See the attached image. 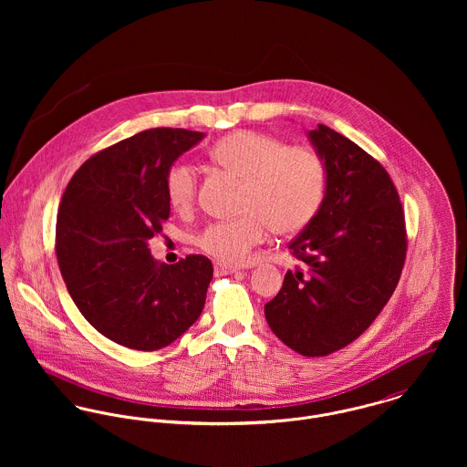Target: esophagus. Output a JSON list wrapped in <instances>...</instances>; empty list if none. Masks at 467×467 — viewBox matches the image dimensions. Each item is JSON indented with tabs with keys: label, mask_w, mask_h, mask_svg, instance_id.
<instances>
[{
	"label": "esophagus",
	"mask_w": 467,
	"mask_h": 467,
	"mask_svg": "<svg viewBox=\"0 0 467 467\" xmlns=\"http://www.w3.org/2000/svg\"><path fill=\"white\" fill-rule=\"evenodd\" d=\"M215 271L221 273V275H232V273H237L239 267L228 266V265H215Z\"/></svg>",
	"instance_id": "esophagus-1"
}]
</instances>
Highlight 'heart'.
<instances>
[{
  "label": "heart",
  "instance_id": "obj_1",
  "mask_svg": "<svg viewBox=\"0 0 467 467\" xmlns=\"http://www.w3.org/2000/svg\"><path fill=\"white\" fill-rule=\"evenodd\" d=\"M210 158L244 180L239 219L208 224L196 244L215 261L239 266L266 239L269 230L289 235L317 213L326 189L324 163L306 147H285L271 134L239 130L219 138ZM167 200L176 212H189L198 178L189 163H174L165 178Z\"/></svg>",
  "mask_w": 467,
  "mask_h": 467
}]
</instances>
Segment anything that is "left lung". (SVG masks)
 <instances>
[{"mask_svg":"<svg viewBox=\"0 0 467 467\" xmlns=\"http://www.w3.org/2000/svg\"><path fill=\"white\" fill-rule=\"evenodd\" d=\"M326 192L289 243L287 271L265 306L267 326L302 356H327L363 333L390 300L406 255L400 194L379 161L327 126L307 131Z\"/></svg>","mask_w":467,"mask_h":467,"instance_id":"left-lung-1","label":"left lung"}]
</instances>
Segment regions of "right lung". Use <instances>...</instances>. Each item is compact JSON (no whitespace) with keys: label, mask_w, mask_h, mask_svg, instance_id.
Masks as SVG:
<instances>
[{"label":"right lung","mask_w":467,"mask_h":467,"mask_svg":"<svg viewBox=\"0 0 467 467\" xmlns=\"http://www.w3.org/2000/svg\"><path fill=\"white\" fill-rule=\"evenodd\" d=\"M206 134L149 130L91 156L57 213V261L69 296L102 336L134 350L171 345L200 318L213 275L202 255L167 266L149 241L171 213L165 178Z\"/></svg>","instance_id":"obj_1"}]
</instances>
